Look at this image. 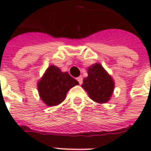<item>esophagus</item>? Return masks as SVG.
<instances>
[{"label":"esophagus","instance_id":"34e87169","mask_svg":"<svg viewBox=\"0 0 151 151\" xmlns=\"http://www.w3.org/2000/svg\"><path fill=\"white\" fill-rule=\"evenodd\" d=\"M77 80H78V82H79V84L81 85V84L82 83V80H83V79H82V76H80V77H78V78H77Z\"/></svg>","mask_w":151,"mask_h":151}]
</instances>
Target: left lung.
Wrapping results in <instances>:
<instances>
[{
  "mask_svg": "<svg viewBox=\"0 0 151 151\" xmlns=\"http://www.w3.org/2000/svg\"><path fill=\"white\" fill-rule=\"evenodd\" d=\"M88 76L83 79L82 87L92 100L105 104L110 99L114 90V81L103 66L96 63L88 68Z\"/></svg>",
  "mask_w": 151,
  "mask_h": 151,
  "instance_id": "obj_1",
  "label": "left lung"
}]
</instances>
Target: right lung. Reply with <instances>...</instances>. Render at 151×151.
Wrapping results in <instances>:
<instances>
[{
  "label": "right lung",
  "mask_w": 151,
  "mask_h": 151,
  "mask_svg": "<svg viewBox=\"0 0 151 151\" xmlns=\"http://www.w3.org/2000/svg\"><path fill=\"white\" fill-rule=\"evenodd\" d=\"M78 82L67 72H61L55 65H50L37 84L41 99L47 106H56L65 99L66 94Z\"/></svg>",
  "instance_id": "1"
}]
</instances>
